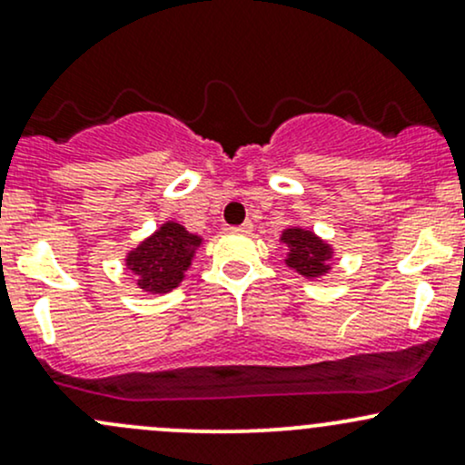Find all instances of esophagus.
<instances>
[{"label": "esophagus", "instance_id": "esophagus-1", "mask_svg": "<svg viewBox=\"0 0 465 465\" xmlns=\"http://www.w3.org/2000/svg\"><path fill=\"white\" fill-rule=\"evenodd\" d=\"M232 232H237V234H251L252 232V223L251 222H246V223H242V226H234V228H231Z\"/></svg>", "mask_w": 465, "mask_h": 465}]
</instances>
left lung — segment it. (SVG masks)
<instances>
[{
    "label": "left lung",
    "mask_w": 465,
    "mask_h": 465,
    "mask_svg": "<svg viewBox=\"0 0 465 465\" xmlns=\"http://www.w3.org/2000/svg\"><path fill=\"white\" fill-rule=\"evenodd\" d=\"M282 242L288 246L286 263L303 277L314 279L331 271L332 248L311 231L303 228H286L282 232Z\"/></svg>",
    "instance_id": "1"
}]
</instances>
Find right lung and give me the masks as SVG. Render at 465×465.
I'll return each mask as SVG.
<instances>
[{
    "mask_svg": "<svg viewBox=\"0 0 465 465\" xmlns=\"http://www.w3.org/2000/svg\"><path fill=\"white\" fill-rule=\"evenodd\" d=\"M199 246L202 237L188 232L182 223L166 222L157 232L128 252L126 266L134 272L142 291L153 294L171 292L179 286L183 272L191 268Z\"/></svg>",
    "mask_w": 465,
    "mask_h": 465,
    "instance_id": "add662e5",
    "label": "right lung"
}]
</instances>
